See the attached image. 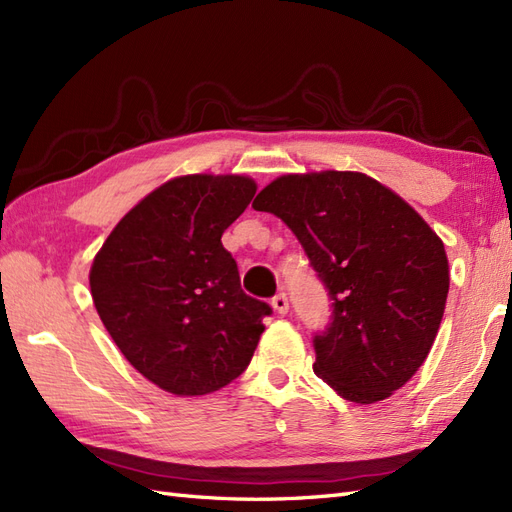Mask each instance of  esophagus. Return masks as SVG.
<instances>
[{
	"mask_svg": "<svg viewBox=\"0 0 512 512\" xmlns=\"http://www.w3.org/2000/svg\"><path fill=\"white\" fill-rule=\"evenodd\" d=\"M271 305H273V309L277 314H286L288 312V297H286V292H277L275 297L271 299Z\"/></svg>",
	"mask_w": 512,
	"mask_h": 512,
	"instance_id": "34e87169",
	"label": "esophagus"
}]
</instances>
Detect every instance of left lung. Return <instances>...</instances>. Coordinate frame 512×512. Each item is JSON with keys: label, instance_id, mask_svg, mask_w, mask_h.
Wrapping results in <instances>:
<instances>
[{"label": "left lung", "instance_id": "obj_1", "mask_svg": "<svg viewBox=\"0 0 512 512\" xmlns=\"http://www.w3.org/2000/svg\"><path fill=\"white\" fill-rule=\"evenodd\" d=\"M299 239L331 297L314 374L354 404L401 389L427 359L448 294L442 239L404 198L363 173L271 181L252 203Z\"/></svg>", "mask_w": 512, "mask_h": 512}]
</instances>
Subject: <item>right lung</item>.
Segmentation results:
<instances>
[{"instance_id":"right-lung-1","label":"right lung","mask_w":512,"mask_h":512,"mask_svg":"<svg viewBox=\"0 0 512 512\" xmlns=\"http://www.w3.org/2000/svg\"><path fill=\"white\" fill-rule=\"evenodd\" d=\"M256 194L241 175L170 179L123 215L89 271L94 305L117 348L160 389L196 397L250 365L265 301L241 290L222 232Z\"/></svg>"}]
</instances>
